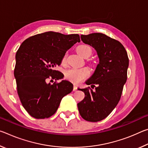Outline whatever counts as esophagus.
Instances as JSON below:
<instances>
[{
  "mask_svg": "<svg viewBox=\"0 0 148 148\" xmlns=\"http://www.w3.org/2000/svg\"><path fill=\"white\" fill-rule=\"evenodd\" d=\"M77 86L76 85H74V87H73V91H76V90H77Z\"/></svg>",
  "mask_w": 148,
  "mask_h": 148,
  "instance_id": "1",
  "label": "esophagus"
}]
</instances>
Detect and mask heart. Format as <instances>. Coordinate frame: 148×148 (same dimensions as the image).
<instances>
[{"label":"heart","mask_w":148,"mask_h":148,"mask_svg":"<svg viewBox=\"0 0 148 148\" xmlns=\"http://www.w3.org/2000/svg\"><path fill=\"white\" fill-rule=\"evenodd\" d=\"M76 51L79 56L84 57L87 54L91 55L92 50L91 47L87 45H80L77 47ZM65 59H66V56H64L62 62H64ZM89 70L86 68L71 69L67 70L64 72L65 78L75 84L80 83L84 79H86L89 76Z\"/></svg>","instance_id":"b5f03b06"}]
</instances>
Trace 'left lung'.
I'll list each match as a JSON object with an SVG mask.
<instances>
[{"mask_svg": "<svg viewBox=\"0 0 148 148\" xmlns=\"http://www.w3.org/2000/svg\"><path fill=\"white\" fill-rule=\"evenodd\" d=\"M81 39L96 50L99 63L86 82L91 88L97 86L95 91L90 87L78 89L84 92L85 97L77 108L82 118L97 122L106 118L118 104L127 81L129 58L123 46L106 34H82Z\"/></svg>", "mask_w": 148, "mask_h": 148, "instance_id": "obj_1", "label": "left lung"}]
</instances>
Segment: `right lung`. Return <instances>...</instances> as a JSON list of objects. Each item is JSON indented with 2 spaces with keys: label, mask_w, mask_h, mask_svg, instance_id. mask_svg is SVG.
Wrapping results in <instances>:
<instances>
[{
  "label": "right lung",
  "mask_w": 148,
  "mask_h": 148,
  "mask_svg": "<svg viewBox=\"0 0 148 148\" xmlns=\"http://www.w3.org/2000/svg\"><path fill=\"white\" fill-rule=\"evenodd\" d=\"M78 34L46 32L29 37L16 54L14 76L24 108L36 119L48 118L56 113L62 97L71 92L73 85L67 80L53 84L48 81L63 78L56 71L66 51L76 42Z\"/></svg>",
  "instance_id": "add662e5"
}]
</instances>
